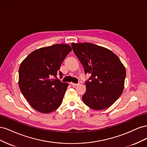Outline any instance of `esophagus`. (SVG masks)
I'll return each mask as SVG.
<instances>
[{"mask_svg":"<svg viewBox=\"0 0 147 147\" xmlns=\"http://www.w3.org/2000/svg\"><path fill=\"white\" fill-rule=\"evenodd\" d=\"M70 84L73 86H77L78 83H70Z\"/></svg>","mask_w":147,"mask_h":147,"instance_id":"obj_1","label":"esophagus"}]
</instances>
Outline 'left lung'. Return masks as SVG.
Wrapping results in <instances>:
<instances>
[{"mask_svg":"<svg viewBox=\"0 0 147 147\" xmlns=\"http://www.w3.org/2000/svg\"><path fill=\"white\" fill-rule=\"evenodd\" d=\"M74 53L81 62L85 74L84 104L94 110L109 107L122 94L126 72L118 57L108 49L90 43H72Z\"/></svg>","mask_w":147,"mask_h":147,"instance_id":"left-lung-1","label":"left lung"}]
</instances>
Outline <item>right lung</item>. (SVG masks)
Wrapping results in <instances>:
<instances>
[{
  "instance_id": "right-lung-1",
  "label": "right lung",
  "mask_w": 147,
  "mask_h": 147,
  "mask_svg": "<svg viewBox=\"0 0 147 147\" xmlns=\"http://www.w3.org/2000/svg\"><path fill=\"white\" fill-rule=\"evenodd\" d=\"M71 51L72 48L67 44H56L34 51L21 63L20 89L38 112L51 113L61 105L69 84L61 82L56 76ZM59 75L62 77L63 73L60 71Z\"/></svg>"
}]
</instances>
